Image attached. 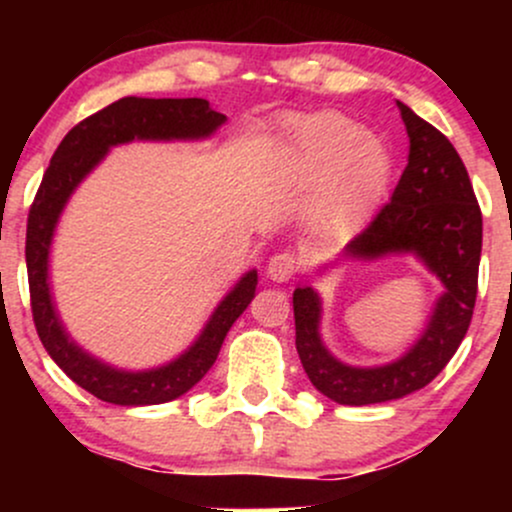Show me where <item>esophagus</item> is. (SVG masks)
Segmentation results:
<instances>
[{"label": "esophagus", "instance_id": "1", "mask_svg": "<svg viewBox=\"0 0 512 512\" xmlns=\"http://www.w3.org/2000/svg\"><path fill=\"white\" fill-rule=\"evenodd\" d=\"M298 264H301V260L293 252H276L267 264V276L272 281H279V284L281 281H289L298 272Z\"/></svg>", "mask_w": 512, "mask_h": 512}]
</instances>
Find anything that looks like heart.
Here are the masks:
<instances>
[{
	"label": "heart",
	"instance_id": "1",
	"mask_svg": "<svg viewBox=\"0 0 512 512\" xmlns=\"http://www.w3.org/2000/svg\"><path fill=\"white\" fill-rule=\"evenodd\" d=\"M281 158L301 185L325 182L313 216L330 228L351 226L361 219L385 190L390 175L385 144L332 110L293 122L281 142Z\"/></svg>",
	"mask_w": 512,
	"mask_h": 512
}]
</instances>
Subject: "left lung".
Listing matches in <instances>:
<instances>
[{
	"label": "left lung",
	"instance_id": "8db88e82",
	"mask_svg": "<svg viewBox=\"0 0 512 512\" xmlns=\"http://www.w3.org/2000/svg\"><path fill=\"white\" fill-rule=\"evenodd\" d=\"M409 161L390 204L344 248V260L414 255L443 284L426 330L397 361L361 368L330 354L320 337L322 301L313 286L293 291L296 349L310 383L337 404L363 407L421 390L448 366L472 322L481 257V209L460 154L445 134L397 101Z\"/></svg>",
	"mask_w": 512,
	"mask_h": 512
}]
</instances>
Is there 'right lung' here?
Instances as JSON below:
<instances>
[{
    "label": "right lung",
    "mask_w": 512,
    "mask_h": 512,
    "mask_svg": "<svg viewBox=\"0 0 512 512\" xmlns=\"http://www.w3.org/2000/svg\"><path fill=\"white\" fill-rule=\"evenodd\" d=\"M226 122L204 98H137L127 96L86 117L57 146L26 228V267L31 286L33 322L52 361L93 397L120 407H146L178 399L207 375L223 339L243 315L257 289V269L223 296L199 337L173 361L158 368L125 370L91 356L64 330L50 291V245L69 197L81 180L108 156L113 146L129 142H197L209 139Z\"/></svg>",
    "instance_id": "1"
}]
</instances>
